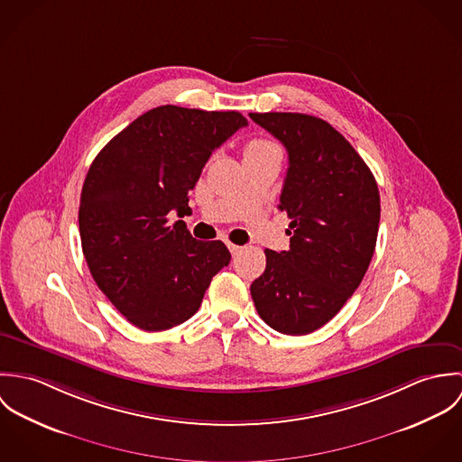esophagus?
<instances>
[{
	"instance_id": "obj_1",
	"label": "esophagus",
	"mask_w": 462,
	"mask_h": 462,
	"mask_svg": "<svg viewBox=\"0 0 462 462\" xmlns=\"http://www.w3.org/2000/svg\"><path fill=\"white\" fill-rule=\"evenodd\" d=\"M227 247H229V251H231V254L235 256V254H238L240 251H242V247L240 245H235V244H231V242H227Z\"/></svg>"
}]
</instances>
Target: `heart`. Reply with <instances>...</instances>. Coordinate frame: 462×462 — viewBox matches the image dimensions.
Here are the masks:
<instances>
[{"mask_svg":"<svg viewBox=\"0 0 462 462\" xmlns=\"http://www.w3.org/2000/svg\"><path fill=\"white\" fill-rule=\"evenodd\" d=\"M268 147H273V143H272V142H266V140H253V142L247 143L245 154H249V152H258V151H263V149H268Z\"/></svg>","mask_w":462,"mask_h":462,"instance_id":"b5f03b06","label":"heart"}]
</instances>
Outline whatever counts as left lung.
<instances>
[{
	"label": "left lung",
	"instance_id": "obj_1",
	"mask_svg": "<svg viewBox=\"0 0 462 462\" xmlns=\"http://www.w3.org/2000/svg\"><path fill=\"white\" fill-rule=\"evenodd\" d=\"M288 151L279 209L290 217V249L264 251L251 284L272 329L300 336L326 326L361 284L372 262L381 198L357 151L329 123L290 112L249 114Z\"/></svg>",
	"mask_w": 462,
	"mask_h": 462
}]
</instances>
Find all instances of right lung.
Listing matches in <instances>:
<instances>
[{"instance_id": "1", "label": "right lung", "mask_w": 462, "mask_h": 462, "mask_svg": "<svg viewBox=\"0 0 462 462\" xmlns=\"http://www.w3.org/2000/svg\"><path fill=\"white\" fill-rule=\"evenodd\" d=\"M247 126L238 112L165 105L134 119L92 162L79 199V238L108 300L142 330L189 320L211 277L229 264L220 242H199L174 213H192L211 152Z\"/></svg>"}]
</instances>
